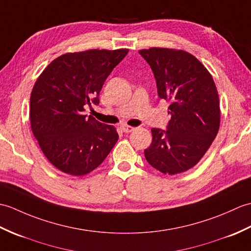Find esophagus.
Here are the masks:
<instances>
[{
  "label": "esophagus",
  "instance_id": "1",
  "mask_svg": "<svg viewBox=\"0 0 251 251\" xmlns=\"http://www.w3.org/2000/svg\"><path fill=\"white\" fill-rule=\"evenodd\" d=\"M121 129H122V131H124L125 133H130L132 131H134V127L130 126H122Z\"/></svg>",
  "mask_w": 251,
  "mask_h": 251
}]
</instances>
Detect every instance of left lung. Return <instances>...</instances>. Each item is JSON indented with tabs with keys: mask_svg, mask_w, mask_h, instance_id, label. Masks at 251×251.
<instances>
[{
	"mask_svg": "<svg viewBox=\"0 0 251 251\" xmlns=\"http://www.w3.org/2000/svg\"><path fill=\"white\" fill-rule=\"evenodd\" d=\"M152 70L158 96L170 103L166 130L151 129V145L144 150L147 162L174 175L196 165L215 140L220 125L218 92L200 61L182 50H140Z\"/></svg>",
	"mask_w": 251,
	"mask_h": 251,
	"instance_id": "8db88e82",
	"label": "left lung"
}]
</instances>
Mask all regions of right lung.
Instances as JSON below:
<instances>
[{"label": "right lung", "instance_id": "obj_1", "mask_svg": "<svg viewBox=\"0 0 251 251\" xmlns=\"http://www.w3.org/2000/svg\"><path fill=\"white\" fill-rule=\"evenodd\" d=\"M127 49L87 50L54 59L31 93L32 132L46 158L66 174L82 176L107 157L119 138L115 126L83 115L100 103L105 80Z\"/></svg>", "mask_w": 251, "mask_h": 251}]
</instances>
